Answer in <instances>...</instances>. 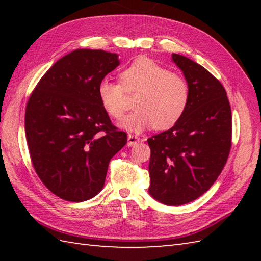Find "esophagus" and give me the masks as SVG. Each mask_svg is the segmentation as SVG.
I'll list each match as a JSON object with an SVG mask.
<instances>
[{
    "label": "esophagus",
    "instance_id": "obj_1",
    "mask_svg": "<svg viewBox=\"0 0 261 261\" xmlns=\"http://www.w3.org/2000/svg\"><path fill=\"white\" fill-rule=\"evenodd\" d=\"M139 142H140V138L139 137H137L135 135H129V136H127V146H129V147L136 146Z\"/></svg>",
    "mask_w": 261,
    "mask_h": 261
}]
</instances>
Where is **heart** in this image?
I'll list each match as a JSON object with an SVG mask.
<instances>
[{"mask_svg":"<svg viewBox=\"0 0 261 261\" xmlns=\"http://www.w3.org/2000/svg\"><path fill=\"white\" fill-rule=\"evenodd\" d=\"M120 84L103 79L97 85L102 108L114 119L124 112V92H138L136 111L120 121L121 129L141 132L154 126L167 130L184 115L190 101V90L182 77L170 73L153 60L142 57L135 60L120 74Z\"/></svg>","mask_w":261,"mask_h":261,"instance_id":"heart-1","label":"heart"}]
</instances>
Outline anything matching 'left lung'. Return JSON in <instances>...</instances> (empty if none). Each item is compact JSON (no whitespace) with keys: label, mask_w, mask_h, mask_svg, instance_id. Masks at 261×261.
<instances>
[{"label":"left lung","mask_w":261,"mask_h":261,"mask_svg":"<svg viewBox=\"0 0 261 261\" xmlns=\"http://www.w3.org/2000/svg\"><path fill=\"white\" fill-rule=\"evenodd\" d=\"M171 60L184 75L190 101L169 130L148 139L149 194L178 206L206 192L218 179L231 149L232 115L222 84L203 66L181 55Z\"/></svg>","instance_id":"8db88e82"}]
</instances>
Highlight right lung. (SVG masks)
<instances>
[{"label":"right lung","instance_id":"1","mask_svg":"<svg viewBox=\"0 0 261 261\" xmlns=\"http://www.w3.org/2000/svg\"><path fill=\"white\" fill-rule=\"evenodd\" d=\"M119 65L116 54L76 49L51 66L28 101L32 165L48 190L66 201L97 195L110 160L126 143L97 96L99 81Z\"/></svg>","mask_w":261,"mask_h":261}]
</instances>
